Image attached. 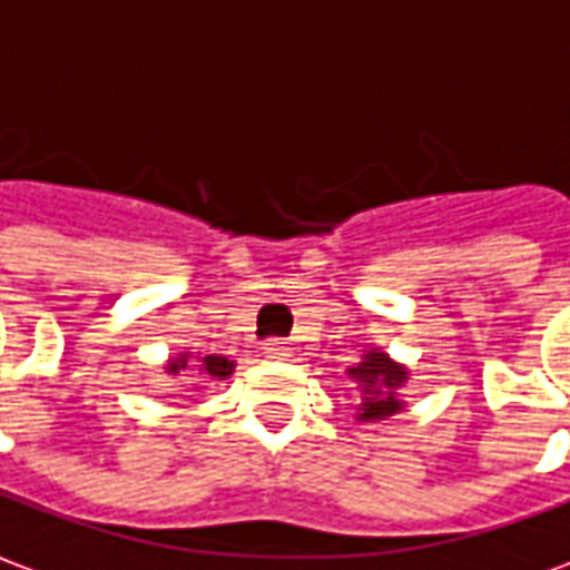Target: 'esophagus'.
<instances>
[{
	"label": "esophagus",
	"instance_id": "obj_1",
	"mask_svg": "<svg viewBox=\"0 0 570 570\" xmlns=\"http://www.w3.org/2000/svg\"><path fill=\"white\" fill-rule=\"evenodd\" d=\"M262 352H265V357H274V361H286L289 357V345L284 340H268L262 345Z\"/></svg>",
	"mask_w": 570,
	"mask_h": 570
}]
</instances>
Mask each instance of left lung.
Here are the masks:
<instances>
[{
  "label": "left lung",
  "mask_w": 570,
  "mask_h": 570,
  "mask_svg": "<svg viewBox=\"0 0 570 570\" xmlns=\"http://www.w3.org/2000/svg\"><path fill=\"white\" fill-rule=\"evenodd\" d=\"M348 376L357 382L361 389V407H357V420L373 423V420H385L397 410L404 407V401L397 397V389L407 382V370L395 364L385 352H367L361 357V364L348 370Z\"/></svg>",
  "instance_id": "8db88e82"
}]
</instances>
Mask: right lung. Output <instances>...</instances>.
I'll return each instance as SVG.
<instances>
[{"mask_svg":"<svg viewBox=\"0 0 570 570\" xmlns=\"http://www.w3.org/2000/svg\"><path fill=\"white\" fill-rule=\"evenodd\" d=\"M200 364H194V367H200L203 376H213V380H228L230 373H234V361L228 357H222V354H206V357H197ZM190 367V352L178 354L173 357L169 364H166V373H178V370H188Z\"/></svg>","mask_w":570,"mask_h":570,"instance_id":"right-lung-1","label":"right lung"}]
</instances>
